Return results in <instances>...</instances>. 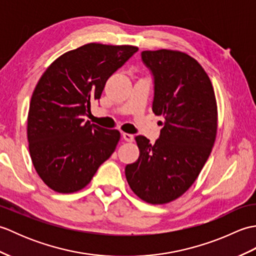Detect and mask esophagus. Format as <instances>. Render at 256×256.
<instances>
[{"mask_svg":"<svg viewBox=\"0 0 256 256\" xmlns=\"http://www.w3.org/2000/svg\"><path fill=\"white\" fill-rule=\"evenodd\" d=\"M122 138H124V140H126V142H132L134 140V135L128 133H122Z\"/></svg>","mask_w":256,"mask_h":256,"instance_id":"esophagus-1","label":"esophagus"}]
</instances>
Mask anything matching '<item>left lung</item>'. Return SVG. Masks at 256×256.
Returning <instances> with one entry per match:
<instances>
[{
    "label": "left lung",
    "mask_w": 256,
    "mask_h": 256,
    "mask_svg": "<svg viewBox=\"0 0 256 256\" xmlns=\"http://www.w3.org/2000/svg\"><path fill=\"white\" fill-rule=\"evenodd\" d=\"M142 62L154 82L153 112L164 123L155 144L135 138L138 160L125 167L134 194L152 204L180 197L194 182L216 134V103L211 81L199 62L182 52L145 50Z\"/></svg>",
    "instance_id": "8db88e82"
}]
</instances>
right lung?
I'll list each match as a JSON object with an SVG mask.
<instances>
[{
    "label": "right lung",
    "mask_w": 256,
    "mask_h": 256,
    "mask_svg": "<svg viewBox=\"0 0 256 256\" xmlns=\"http://www.w3.org/2000/svg\"><path fill=\"white\" fill-rule=\"evenodd\" d=\"M138 50L86 44L57 58L32 92L27 138L32 165L48 187L69 194L90 182L116 150V130L86 121L106 80Z\"/></svg>",
    "instance_id": "1"
}]
</instances>
